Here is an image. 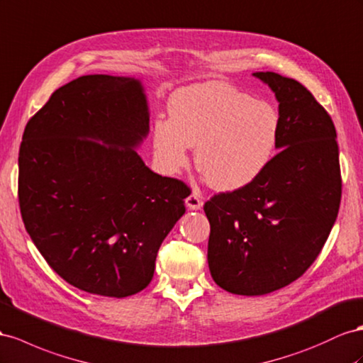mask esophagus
I'll return each instance as SVG.
<instances>
[{"instance_id": "esophagus-1", "label": "esophagus", "mask_w": 363, "mask_h": 363, "mask_svg": "<svg viewBox=\"0 0 363 363\" xmlns=\"http://www.w3.org/2000/svg\"><path fill=\"white\" fill-rule=\"evenodd\" d=\"M186 206H188V208L191 209V211H199V209H201V206H203V201H201V199H200V195H199V192H192L188 199H186Z\"/></svg>"}]
</instances>
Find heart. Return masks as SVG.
<instances>
[{"label": "heart", "mask_w": 363, "mask_h": 363, "mask_svg": "<svg viewBox=\"0 0 363 363\" xmlns=\"http://www.w3.org/2000/svg\"><path fill=\"white\" fill-rule=\"evenodd\" d=\"M169 119L152 123L154 155L166 174L195 164L218 191H237L257 180L277 152L281 116L270 102L226 82L183 86L168 102Z\"/></svg>", "instance_id": "b5f03b06"}]
</instances>
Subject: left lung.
I'll list each match as a JSON object with an SVG mask.
<instances>
[{"label": "left lung", "mask_w": 363, "mask_h": 363, "mask_svg": "<svg viewBox=\"0 0 363 363\" xmlns=\"http://www.w3.org/2000/svg\"><path fill=\"white\" fill-rule=\"evenodd\" d=\"M253 76L279 102V152L257 180L204 203L211 275L242 296L267 295L303 275L324 247L342 194L336 128L324 106L295 79Z\"/></svg>", "instance_id": "8db88e82"}]
</instances>
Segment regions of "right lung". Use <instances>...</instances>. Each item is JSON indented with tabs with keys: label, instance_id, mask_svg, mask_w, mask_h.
<instances>
[{
	"label": "right lung",
	"instance_id": "right-lung-1",
	"mask_svg": "<svg viewBox=\"0 0 363 363\" xmlns=\"http://www.w3.org/2000/svg\"><path fill=\"white\" fill-rule=\"evenodd\" d=\"M150 133L139 79L86 74L50 96L23 134L18 197L26 230L57 275L126 298L154 277L189 188L152 172L135 148Z\"/></svg>",
	"mask_w": 363,
	"mask_h": 363
}]
</instances>
